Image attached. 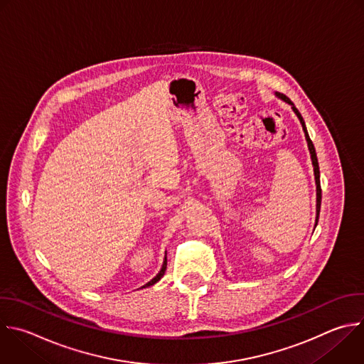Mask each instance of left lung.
Returning a JSON list of instances; mask_svg holds the SVG:
<instances>
[{"mask_svg":"<svg viewBox=\"0 0 364 364\" xmlns=\"http://www.w3.org/2000/svg\"><path fill=\"white\" fill-rule=\"evenodd\" d=\"M276 97L283 100L284 102L290 104L291 105V109L294 111V114L297 115V118L300 119V124L303 127V132H304V137H306V141H307V147H309V151H310V157H311V164H313V171H314V180H316V223H314V228L317 225V221H318V215H320V205H321V187H320V170H318V161H317V154H316V150H314V146L309 137V133H307V129H306V123L304 119L301 117V114L299 112V109L296 108V105L290 101L289 97H286L284 94L282 92H276Z\"/></svg>","mask_w":364,"mask_h":364,"instance_id":"1","label":"left lung"}]
</instances>
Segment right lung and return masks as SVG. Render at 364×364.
I'll list each match as a JSON object with an SVG mask.
<instances>
[{"instance_id": "obj_1", "label": "right lung", "mask_w": 364, "mask_h": 364, "mask_svg": "<svg viewBox=\"0 0 364 364\" xmlns=\"http://www.w3.org/2000/svg\"><path fill=\"white\" fill-rule=\"evenodd\" d=\"M166 269H167V257H164V262H163V266H161V270L159 272V274L154 277V279H151L146 286H143V289H146V287H150V286H153V284H156L163 276H164V273H166Z\"/></svg>"}]
</instances>
